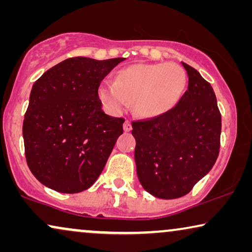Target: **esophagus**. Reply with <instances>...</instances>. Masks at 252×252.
Segmentation results:
<instances>
[{"label": "esophagus", "instance_id": "esophagus-1", "mask_svg": "<svg viewBox=\"0 0 252 252\" xmlns=\"http://www.w3.org/2000/svg\"><path fill=\"white\" fill-rule=\"evenodd\" d=\"M124 130H125V132H130V130H132V123H130L129 120H126V122L124 123Z\"/></svg>", "mask_w": 252, "mask_h": 252}]
</instances>
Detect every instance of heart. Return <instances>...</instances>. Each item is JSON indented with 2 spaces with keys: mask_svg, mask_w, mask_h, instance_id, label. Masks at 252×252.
Here are the masks:
<instances>
[{
  "mask_svg": "<svg viewBox=\"0 0 252 252\" xmlns=\"http://www.w3.org/2000/svg\"><path fill=\"white\" fill-rule=\"evenodd\" d=\"M187 77L174 63L135 64L120 68L115 82L102 81L98 97L113 113H120L128 102L142 118H156L174 108L184 95Z\"/></svg>",
  "mask_w": 252,
  "mask_h": 252,
  "instance_id": "b5f03b06",
  "label": "heart"
}]
</instances>
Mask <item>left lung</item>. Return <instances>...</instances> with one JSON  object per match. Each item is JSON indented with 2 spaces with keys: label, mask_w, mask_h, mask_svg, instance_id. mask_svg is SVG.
I'll use <instances>...</instances> for the list:
<instances>
[{
  "label": "left lung",
  "mask_w": 252,
  "mask_h": 252,
  "mask_svg": "<svg viewBox=\"0 0 252 252\" xmlns=\"http://www.w3.org/2000/svg\"><path fill=\"white\" fill-rule=\"evenodd\" d=\"M188 89L177 105L156 118L132 123L134 158L142 187L163 199L187 195L219 155L221 115L211 85L182 62Z\"/></svg>",
  "instance_id": "left-lung-1"
}]
</instances>
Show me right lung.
Instances as JSON below:
<instances>
[{"instance_id": "1", "label": "right lung", "mask_w": 252, "mask_h": 252, "mask_svg": "<svg viewBox=\"0 0 252 252\" xmlns=\"http://www.w3.org/2000/svg\"><path fill=\"white\" fill-rule=\"evenodd\" d=\"M125 58H67L34 82L23 124L25 156L41 184L75 194L97 180L123 134L124 118L105 115L98 86Z\"/></svg>"}]
</instances>
